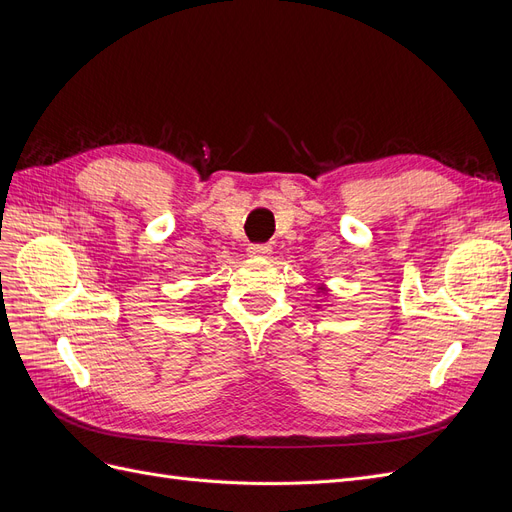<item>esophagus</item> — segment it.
Instances as JSON below:
<instances>
[{"mask_svg": "<svg viewBox=\"0 0 512 512\" xmlns=\"http://www.w3.org/2000/svg\"><path fill=\"white\" fill-rule=\"evenodd\" d=\"M247 254L254 256V258H265L271 254V245H265V243H254L247 247Z\"/></svg>", "mask_w": 512, "mask_h": 512, "instance_id": "1", "label": "esophagus"}]
</instances>
